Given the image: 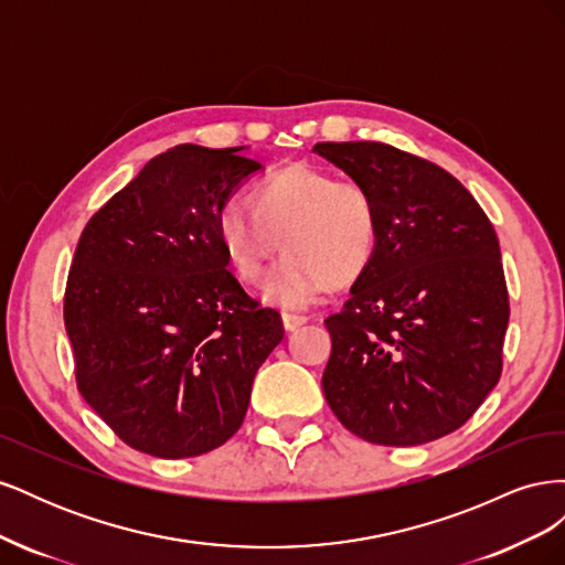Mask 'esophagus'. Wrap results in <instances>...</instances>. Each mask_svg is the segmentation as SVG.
I'll list each match as a JSON object with an SVG mask.
<instances>
[{
	"label": "esophagus",
	"instance_id": "1",
	"mask_svg": "<svg viewBox=\"0 0 565 565\" xmlns=\"http://www.w3.org/2000/svg\"><path fill=\"white\" fill-rule=\"evenodd\" d=\"M280 320H282V328L287 330V332H292V330H297V328H301V324L309 320L306 316H299V313H282L280 316Z\"/></svg>",
	"mask_w": 565,
	"mask_h": 565
}]
</instances>
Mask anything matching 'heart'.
Returning <instances> with one entry per match:
<instances>
[{"label": "heart", "mask_w": 565, "mask_h": 565, "mask_svg": "<svg viewBox=\"0 0 565 565\" xmlns=\"http://www.w3.org/2000/svg\"><path fill=\"white\" fill-rule=\"evenodd\" d=\"M216 235L235 276L266 282V299L309 306L324 289H344L370 268L380 245V210L358 181H339L311 164H289L254 188V204L231 198L216 214Z\"/></svg>", "instance_id": "1"}]
</instances>
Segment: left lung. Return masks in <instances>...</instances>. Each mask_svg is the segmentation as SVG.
<instances>
[{
	"label": "left lung",
	"mask_w": 565,
	"mask_h": 565,
	"mask_svg": "<svg viewBox=\"0 0 565 565\" xmlns=\"http://www.w3.org/2000/svg\"><path fill=\"white\" fill-rule=\"evenodd\" d=\"M380 210L377 254L324 320L322 391L337 419L377 446L459 429L500 382L509 292L481 204L446 169L377 141L316 143Z\"/></svg>",
	"instance_id": "8db88e82"
}]
</instances>
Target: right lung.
<instances>
[{
    "label": "right lung",
    "instance_id": "1",
    "mask_svg": "<svg viewBox=\"0 0 565 565\" xmlns=\"http://www.w3.org/2000/svg\"><path fill=\"white\" fill-rule=\"evenodd\" d=\"M237 148L152 158L84 226L63 318L82 398L129 448L210 452L241 429L256 370L282 341L233 273L221 204L262 169Z\"/></svg>",
    "mask_w": 565,
    "mask_h": 565
}]
</instances>
